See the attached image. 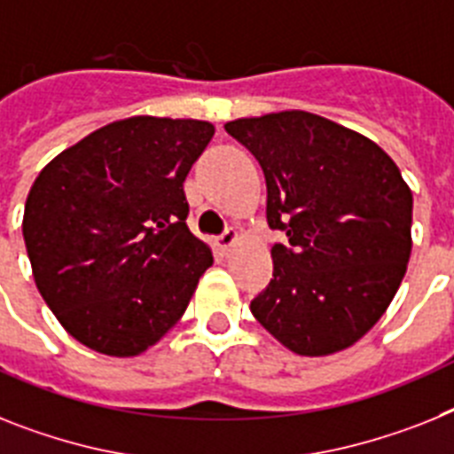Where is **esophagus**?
<instances>
[{"label": "esophagus", "instance_id": "34e87169", "mask_svg": "<svg viewBox=\"0 0 454 454\" xmlns=\"http://www.w3.org/2000/svg\"><path fill=\"white\" fill-rule=\"evenodd\" d=\"M236 241H239V231H236L234 227H227V230L218 236V246L223 250H230Z\"/></svg>", "mask_w": 454, "mask_h": 454}]
</instances>
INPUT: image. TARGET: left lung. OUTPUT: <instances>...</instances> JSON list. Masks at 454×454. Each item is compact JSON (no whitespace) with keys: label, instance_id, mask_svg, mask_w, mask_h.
Wrapping results in <instances>:
<instances>
[{"label":"left lung","instance_id":"obj_1","mask_svg":"<svg viewBox=\"0 0 454 454\" xmlns=\"http://www.w3.org/2000/svg\"><path fill=\"white\" fill-rule=\"evenodd\" d=\"M227 134L257 157L267 220L286 231L250 310L306 357L339 353L376 325L411 257L413 192L371 138L306 111L239 118Z\"/></svg>","mask_w":454,"mask_h":454}]
</instances>
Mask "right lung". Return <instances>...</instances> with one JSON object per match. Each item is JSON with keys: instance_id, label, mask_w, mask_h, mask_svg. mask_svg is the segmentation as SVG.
<instances>
[{"instance_id": "right-lung-1", "label": "right lung", "mask_w": 454, "mask_h": 454, "mask_svg": "<svg viewBox=\"0 0 454 454\" xmlns=\"http://www.w3.org/2000/svg\"><path fill=\"white\" fill-rule=\"evenodd\" d=\"M213 134L206 120L134 115L36 176L22 215L34 283L90 350L141 355L185 313L213 253L187 230L183 183Z\"/></svg>"}]
</instances>
